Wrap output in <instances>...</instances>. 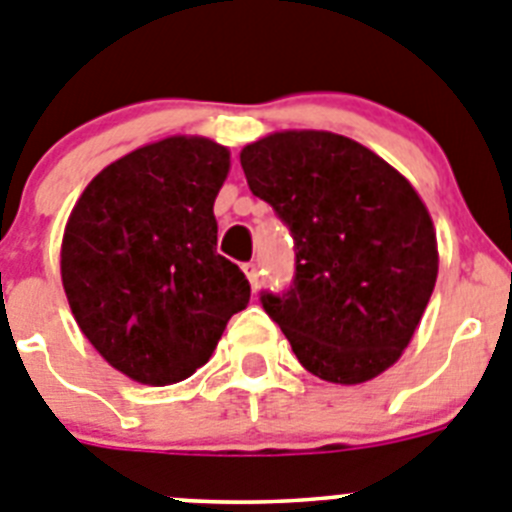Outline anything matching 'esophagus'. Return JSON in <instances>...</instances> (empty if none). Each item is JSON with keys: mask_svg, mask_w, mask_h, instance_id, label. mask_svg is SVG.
Instances as JSON below:
<instances>
[{"mask_svg": "<svg viewBox=\"0 0 512 512\" xmlns=\"http://www.w3.org/2000/svg\"><path fill=\"white\" fill-rule=\"evenodd\" d=\"M242 270H245L247 280H250V285H252V290L260 288V270H257L255 262H245V265H242Z\"/></svg>", "mask_w": 512, "mask_h": 512, "instance_id": "34e87169", "label": "esophagus"}]
</instances>
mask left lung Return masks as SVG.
Masks as SVG:
<instances>
[{"label":"left lung","instance_id":"obj_1","mask_svg":"<svg viewBox=\"0 0 512 512\" xmlns=\"http://www.w3.org/2000/svg\"><path fill=\"white\" fill-rule=\"evenodd\" d=\"M250 191L296 242L288 293H262L298 362L336 385L393 367L439 275L426 204L390 163L344 135L283 130L242 147Z\"/></svg>","mask_w":512,"mask_h":512}]
</instances>
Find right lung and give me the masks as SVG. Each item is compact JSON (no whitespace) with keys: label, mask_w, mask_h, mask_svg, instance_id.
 I'll list each match as a JSON object with an SVG mask.
<instances>
[{"label":"right lung","mask_w":512,"mask_h":512,"mask_svg":"<svg viewBox=\"0 0 512 512\" xmlns=\"http://www.w3.org/2000/svg\"><path fill=\"white\" fill-rule=\"evenodd\" d=\"M229 165L209 137H165L107 165L68 216V306L130 380L163 388L191 377L250 303L245 273L216 255L214 201Z\"/></svg>","instance_id":"right-lung-1"}]
</instances>
